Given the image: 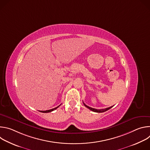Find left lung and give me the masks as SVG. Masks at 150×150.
I'll use <instances>...</instances> for the list:
<instances>
[{"instance_id":"8db88e82","label":"left lung","mask_w":150,"mask_h":150,"mask_svg":"<svg viewBox=\"0 0 150 150\" xmlns=\"http://www.w3.org/2000/svg\"><path fill=\"white\" fill-rule=\"evenodd\" d=\"M83 103V104H84V105L86 107V108H87L88 109H89L90 110H91V111H93V112H97V113H102V112H105V111H107V110H108L109 109H111L113 106H111V107H110V108H105V109H94V108H90V107H89V106H88V105H87L86 104H85L84 103Z\"/></svg>"}]
</instances>
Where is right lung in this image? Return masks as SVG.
Here are the masks:
<instances>
[{
	"mask_svg": "<svg viewBox=\"0 0 150 150\" xmlns=\"http://www.w3.org/2000/svg\"><path fill=\"white\" fill-rule=\"evenodd\" d=\"M60 105H59V106L56 107V108H54V109H50V110H46V111H40V112H41V113H49V112H52V111L56 110V109H57Z\"/></svg>",
	"mask_w": 150,
	"mask_h": 150,
	"instance_id": "1",
	"label": "right lung"
}]
</instances>
